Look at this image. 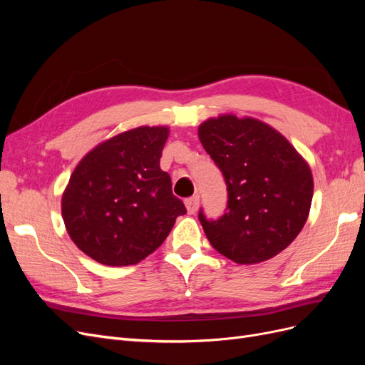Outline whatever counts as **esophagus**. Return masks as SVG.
Returning a JSON list of instances; mask_svg holds the SVG:
<instances>
[{
    "label": "esophagus",
    "instance_id": "esophagus-1",
    "mask_svg": "<svg viewBox=\"0 0 365 365\" xmlns=\"http://www.w3.org/2000/svg\"><path fill=\"white\" fill-rule=\"evenodd\" d=\"M185 207L187 212L190 215H195L197 212V207H200V196H192L189 200H185Z\"/></svg>",
    "mask_w": 365,
    "mask_h": 365
}]
</instances>
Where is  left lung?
Masks as SVG:
<instances>
[{"label":"left lung","instance_id":"1","mask_svg":"<svg viewBox=\"0 0 365 365\" xmlns=\"http://www.w3.org/2000/svg\"><path fill=\"white\" fill-rule=\"evenodd\" d=\"M205 152L222 172L225 213L200 222L212 247L240 264L277 256L298 236L314 195L312 173L280 132L254 118L220 115L200 126Z\"/></svg>","mask_w":365,"mask_h":365}]
</instances>
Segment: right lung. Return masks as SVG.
<instances>
[{
  "label": "right lung",
  "instance_id": "obj_1",
  "mask_svg": "<svg viewBox=\"0 0 365 365\" xmlns=\"http://www.w3.org/2000/svg\"><path fill=\"white\" fill-rule=\"evenodd\" d=\"M169 129L141 126L94 148L77 164L62 196L70 237L98 263L135 264L155 251L184 202L160 169Z\"/></svg>",
  "mask_w": 365,
  "mask_h": 365
}]
</instances>
